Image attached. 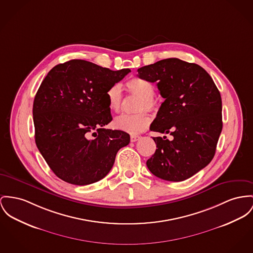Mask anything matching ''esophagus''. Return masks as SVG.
<instances>
[{
	"label": "esophagus",
	"mask_w": 253,
	"mask_h": 253,
	"mask_svg": "<svg viewBox=\"0 0 253 253\" xmlns=\"http://www.w3.org/2000/svg\"><path fill=\"white\" fill-rule=\"evenodd\" d=\"M140 136H138V135H131L130 136V141L131 142H136V141H138V140H140Z\"/></svg>",
	"instance_id": "obj_1"
}]
</instances>
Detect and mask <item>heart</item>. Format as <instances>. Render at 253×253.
Wrapping results in <instances>:
<instances>
[{"label":"heart","mask_w":253,"mask_h":253,"mask_svg":"<svg viewBox=\"0 0 253 253\" xmlns=\"http://www.w3.org/2000/svg\"><path fill=\"white\" fill-rule=\"evenodd\" d=\"M126 87L130 94L140 98L136 106V111L139 113L132 115H121L115 118L114 126L122 131H126L130 134H138L146 130L150 124L151 118L146 111H155L157 109V101L153 98L155 95V87L152 83L143 78H133L126 83ZM106 100L108 107L114 111L119 112L123 102L122 86L119 84L111 85L106 91Z\"/></svg>","instance_id":"b5f03b06"}]
</instances>
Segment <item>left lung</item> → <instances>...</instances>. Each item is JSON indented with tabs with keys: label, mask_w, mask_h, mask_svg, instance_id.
<instances>
[{
	"label": "left lung",
	"mask_w": 253,
	"mask_h": 253,
	"mask_svg": "<svg viewBox=\"0 0 253 253\" xmlns=\"http://www.w3.org/2000/svg\"><path fill=\"white\" fill-rule=\"evenodd\" d=\"M138 77L156 83L162 102L151 130L156 151L147 161L155 176L183 181L213 159L222 129L221 98L209 74L198 64L167 58L138 69Z\"/></svg>",
	"instance_id": "obj_1"
}]
</instances>
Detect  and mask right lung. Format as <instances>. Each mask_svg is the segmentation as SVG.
I'll return each instance as SVG.
<instances>
[{
	"label": "right lung",
	"mask_w": 253,
	"mask_h": 253,
	"mask_svg": "<svg viewBox=\"0 0 253 253\" xmlns=\"http://www.w3.org/2000/svg\"><path fill=\"white\" fill-rule=\"evenodd\" d=\"M129 72L73 59L54 66L42 82L33 108L35 143L60 179L75 185L101 180L129 144L128 133L103 128L112 121L106 91Z\"/></svg>",
	"instance_id": "add662e5"
}]
</instances>
